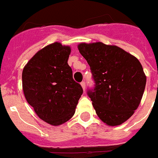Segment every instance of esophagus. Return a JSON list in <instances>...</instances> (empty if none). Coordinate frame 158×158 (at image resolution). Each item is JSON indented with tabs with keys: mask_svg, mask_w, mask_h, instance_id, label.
I'll list each match as a JSON object with an SVG mask.
<instances>
[{
	"mask_svg": "<svg viewBox=\"0 0 158 158\" xmlns=\"http://www.w3.org/2000/svg\"><path fill=\"white\" fill-rule=\"evenodd\" d=\"M81 87H82L83 90H85V81H82V82L81 83Z\"/></svg>",
	"mask_w": 158,
	"mask_h": 158,
	"instance_id": "esophagus-1",
	"label": "esophagus"
}]
</instances>
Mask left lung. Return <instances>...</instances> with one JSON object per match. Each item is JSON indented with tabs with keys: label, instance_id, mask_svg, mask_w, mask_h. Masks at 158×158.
<instances>
[{
	"label": "left lung",
	"instance_id": "1",
	"mask_svg": "<svg viewBox=\"0 0 158 158\" xmlns=\"http://www.w3.org/2000/svg\"><path fill=\"white\" fill-rule=\"evenodd\" d=\"M81 55L90 67L94 88L87 91L96 114L110 127L128 120L138 108L146 85L140 62L117 45L81 43Z\"/></svg>",
	"mask_w": 158,
	"mask_h": 158
}]
</instances>
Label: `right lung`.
I'll return each instance as SVG.
<instances>
[{"instance_id": "1", "label": "right lung", "mask_w": 158, "mask_h": 158, "mask_svg": "<svg viewBox=\"0 0 158 158\" xmlns=\"http://www.w3.org/2000/svg\"><path fill=\"white\" fill-rule=\"evenodd\" d=\"M70 53V46L50 44L39 50L23 70V89L27 103L41 120L52 126L73 117L83 93L68 64Z\"/></svg>"}]
</instances>
